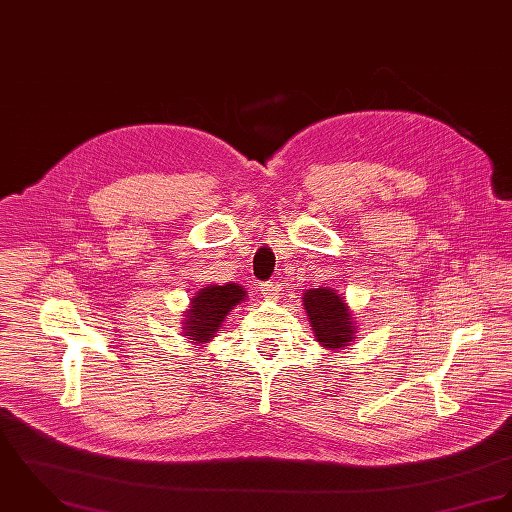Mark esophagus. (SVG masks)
Wrapping results in <instances>:
<instances>
[{
  "label": "esophagus",
  "mask_w": 512,
  "mask_h": 512,
  "mask_svg": "<svg viewBox=\"0 0 512 512\" xmlns=\"http://www.w3.org/2000/svg\"><path fill=\"white\" fill-rule=\"evenodd\" d=\"M259 288H261V294H263L265 298H269V300H273V298L279 294L277 284L269 283V281L259 284Z\"/></svg>",
  "instance_id": "esophagus-1"
}]
</instances>
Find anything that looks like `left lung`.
Returning <instances> with one entry per match:
<instances>
[{"instance_id":"1","label":"left lung","mask_w":512,"mask_h":512,"mask_svg":"<svg viewBox=\"0 0 512 512\" xmlns=\"http://www.w3.org/2000/svg\"><path fill=\"white\" fill-rule=\"evenodd\" d=\"M304 310L314 336L326 347H343L355 334L345 300L332 288H312L304 294Z\"/></svg>"}]
</instances>
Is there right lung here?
<instances>
[{
	"label": "right lung",
	"instance_id": "right-lung-1",
	"mask_svg": "<svg viewBox=\"0 0 512 512\" xmlns=\"http://www.w3.org/2000/svg\"><path fill=\"white\" fill-rule=\"evenodd\" d=\"M245 298V290L239 284L206 286L194 298L186 312L184 330L188 340L208 341L216 336L229 310Z\"/></svg>",
	"mask_w": 512,
	"mask_h": 512
}]
</instances>
